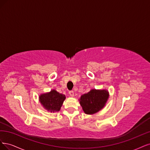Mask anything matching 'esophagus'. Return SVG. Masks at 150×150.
Returning a JSON list of instances; mask_svg holds the SVG:
<instances>
[{"label":"esophagus","mask_w":150,"mask_h":150,"mask_svg":"<svg viewBox=\"0 0 150 150\" xmlns=\"http://www.w3.org/2000/svg\"><path fill=\"white\" fill-rule=\"evenodd\" d=\"M69 95L71 96H74V91H69Z\"/></svg>","instance_id":"34e87169"}]
</instances>
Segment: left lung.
<instances>
[{"instance_id":"obj_1","label":"left lung","mask_w":150,"mask_h":150,"mask_svg":"<svg viewBox=\"0 0 150 150\" xmlns=\"http://www.w3.org/2000/svg\"><path fill=\"white\" fill-rule=\"evenodd\" d=\"M109 97L107 90H91L88 93L82 95L80 104L85 113L92 115L102 109Z\"/></svg>"}]
</instances>
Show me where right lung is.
I'll list each match as a JSON object with an SVG mask.
<instances>
[{"instance_id": "right-lung-1", "label": "right lung", "mask_w": 150, "mask_h": 150, "mask_svg": "<svg viewBox=\"0 0 150 150\" xmlns=\"http://www.w3.org/2000/svg\"><path fill=\"white\" fill-rule=\"evenodd\" d=\"M65 100V95L57 92L55 90L39 96V101L43 108L51 113L59 112Z\"/></svg>"}]
</instances>
